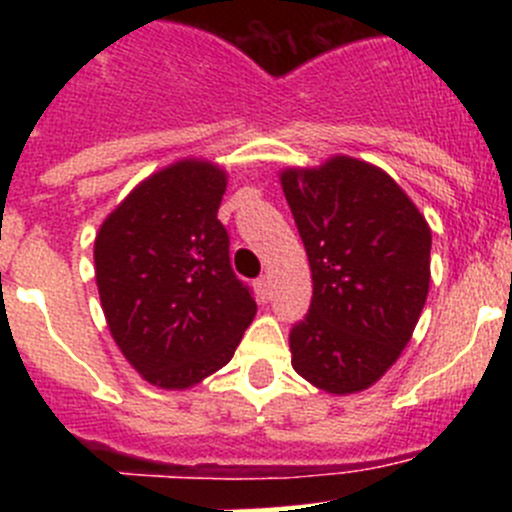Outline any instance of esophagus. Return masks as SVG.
Listing matches in <instances>:
<instances>
[{"label":"esophagus","mask_w":512,"mask_h":512,"mask_svg":"<svg viewBox=\"0 0 512 512\" xmlns=\"http://www.w3.org/2000/svg\"><path fill=\"white\" fill-rule=\"evenodd\" d=\"M255 289H257V297H260L262 302H267V299H270V277H267V275L257 277Z\"/></svg>","instance_id":"obj_1"}]
</instances>
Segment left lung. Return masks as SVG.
<instances>
[{
    "label": "left lung",
    "instance_id": "8db88e82",
    "mask_svg": "<svg viewBox=\"0 0 512 512\" xmlns=\"http://www.w3.org/2000/svg\"><path fill=\"white\" fill-rule=\"evenodd\" d=\"M280 180L314 285L307 317L289 332L294 371L329 394L369 389L426 304V218L391 175L349 156L287 168Z\"/></svg>",
    "mask_w": 512,
    "mask_h": 512
}]
</instances>
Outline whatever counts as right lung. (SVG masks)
<instances>
[{"label":"right lung","mask_w":512,"mask_h":512,"mask_svg":"<svg viewBox=\"0 0 512 512\" xmlns=\"http://www.w3.org/2000/svg\"><path fill=\"white\" fill-rule=\"evenodd\" d=\"M227 175L185 158L131 190L103 220L94 262L111 337L160 389H190L223 369L255 319L218 220Z\"/></svg>","instance_id":"add662e5"}]
</instances>
